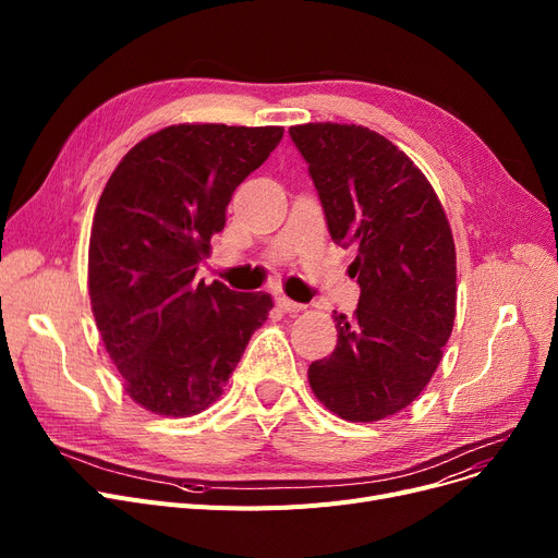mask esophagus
Masks as SVG:
<instances>
[{"mask_svg":"<svg viewBox=\"0 0 558 558\" xmlns=\"http://www.w3.org/2000/svg\"><path fill=\"white\" fill-rule=\"evenodd\" d=\"M276 305H278L280 312H284V314H296V312H303V310H305V305H301V303H296V301H291V299H287V296H278V299H276Z\"/></svg>","mask_w":558,"mask_h":558,"instance_id":"obj_1","label":"esophagus"}]
</instances>
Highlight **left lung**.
Returning a JSON list of instances; mask_svg holds the SVG:
<instances>
[{"mask_svg": "<svg viewBox=\"0 0 558 558\" xmlns=\"http://www.w3.org/2000/svg\"><path fill=\"white\" fill-rule=\"evenodd\" d=\"M310 165L328 230L353 248L362 287L353 318L335 314L337 348L310 364L314 396L350 423L398 414L427 387L457 314L450 221L425 173L366 126L289 129Z\"/></svg>", "mask_w": 558, "mask_h": 558, "instance_id": "obj_1", "label": "left lung"}]
</instances>
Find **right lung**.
Wrapping results in <instances>:
<instances>
[{
    "label": "right lung",
    "mask_w": 558,
    "mask_h": 558,
    "mask_svg": "<svg viewBox=\"0 0 558 558\" xmlns=\"http://www.w3.org/2000/svg\"><path fill=\"white\" fill-rule=\"evenodd\" d=\"M282 126L173 124L140 140L99 196L87 291L124 391L146 412L201 414L219 400L271 294L196 282L232 192L282 140Z\"/></svg>",
    "instance_id": "1"
}]
</instances>
